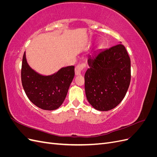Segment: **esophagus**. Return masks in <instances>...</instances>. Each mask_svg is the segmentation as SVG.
<instances>
[{
  "instance_id": "obj_1",
  "label": "esophagus",
  "mask_w": 157,
  "mask_h": 157,
  "mask_svg": "<svg viewBox=\"0 0 157 157\" xmlns=\"http://www.w3.org/2000/svg\"><path fill=\"white\" fill-rule=\"evenodd\" d=\"M86 67V65L84 63H81V64H79L78 65L76 66L75 71V75L77 76L80 75H81V72H82V70Z\"/></svg>"
}]
</instances>
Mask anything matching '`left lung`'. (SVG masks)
Returning <instances> with one entry per match:
<instances>
[{
    "label": "left lung",
    "mask_w": 157,
    "mask_h": 157,
    "mask_svg": "<svg viewBox=\"0 0 157 157\" xmlns=\"http://www.w3.org/2000/svg\"><path fill=\"white\" fill-rule=\"evenodd\" d=\"M89 56L84 75L88 101L95 109L107 111L124 99L131 78L130 59L122 44Z\"/></svg>",
    "instance_id": "left-lung-1"
}]
</instances>
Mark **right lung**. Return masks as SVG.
<instances>
[{
    "label": "right lung",
    "mask_w": 157,
    "mask_h": 157,
    "mask_svg": "<svg viewBox=\"0 0 157 157\" xmlns=\"http://www.w3.org/2000/svg\"><path fill=\"white\" fill-rule=\"evenodd\" d=\"M75 76L73 65L62 67L50 75L37 73L28 64L25 52L23 56L21 82L29 100L44 110L58 109L64 101Z\"/></svg>",
    "instance_id": "obj_1"
}]
</instances>
